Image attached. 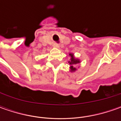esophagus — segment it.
<instances>
[{
	"instance_id": "1",
	"label": "esophagus",
	"mask_w": 121,
	"mask_h": 121,
	"mask_svg": "<svg viewBox=\"0 0 121 121\" xmlns=\"http://www.w3.org/2000/svg\"><path fill=\"white\" fill-rule=\"evenodd\" d=\"M54 46H56V47H58V45H57V44H56V45H55Z\"/></svg>"
}]
</instances>
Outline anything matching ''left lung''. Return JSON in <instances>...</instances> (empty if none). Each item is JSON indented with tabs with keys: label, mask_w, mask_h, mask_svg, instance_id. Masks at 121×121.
<instances>
[{
	"label": "left lung",
	"mask_w": 121,
	"mask_h": 121,
	"mask_svg": "<svg viewBox=\"0 0 121 121\" xmlns=\"http://www.w3.org/2000/svg\"><path fill=\"white\" fill-rule=\"evenodd\" d=\"M70 55H71V60L70 61H69V63L71 65H72L71 67V69L72 70H75V68L73 67V65H76L77 63H79V61L78 60H77V59H75V58L73 57V56L72 54H70Z\"/></svg>",
	"instance_id": "1"
}]
</instances>
